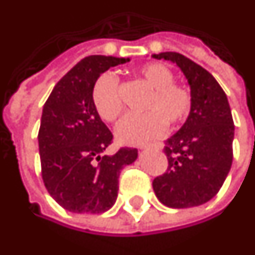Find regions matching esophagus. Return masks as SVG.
<instances>
[{
    "mask_svg": "<svg viewBox=\"0 0 255 255\" xmlns=\"http://www.w3.org/2000/svg\"><path fill=\"white\" fill-rule=\"evenodd\" d=\"M154 147V149H163V143H160V142H156V143H153V145H146V146H140V149H147V147Z\"/></svg>",
    "mask_w": 255,
    "mask_h": 255,
    "instance_id": "esophagus-1",
    "label": "esophagus"
}]
</instances>
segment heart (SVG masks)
Returning a JSON list of instances; mask_svg holds the SVG:
<instances>
[{
  "label": "heart",
  "instance_id": "1",
  "mask_svg": "<svg viewBox=\"0 0 255 255\" xmlns=\"http://www.w3.org/2000/svg\"><path fill=\"white\" fill-rule=\"evenodd\" d=\"M138 78L150 88L143 115H128L119 123L116 135L122 143L140 145L158 138L165 124L175 127L190 115L193 97L186 85L174 81V73L163 63H146L138 69ZM92 102L99 117L116 122L123 112L120 81L112 73L98 78L92 90Z\"/></svg>",
  "mask_w": 255,
  "mask_h": 255
}]
</instances>
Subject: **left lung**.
Here are the masks:
<instances>
[{
    "instance_id": "obj_1",
    "label": "left lung",
    "mask_w": 255,
    "mask_h": 255,
    "mask_svg": "<svg viewBox=\"0 0 255 255\" xmlns=\"http://www.w3.org/2000/svg\"><path fill=\"white\" fill-rule=\"evenodd\" d=\"M153 58L177 63L193 97L186 123L165 140L168 168L154 178L153 190L167 207L200 206L218 193L232 165L235 126L227 94L206 69L181 53Z\"/></svg>"
}]
</instances>
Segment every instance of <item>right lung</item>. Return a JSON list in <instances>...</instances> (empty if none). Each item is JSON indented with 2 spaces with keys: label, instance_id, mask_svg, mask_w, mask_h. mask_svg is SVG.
Returning a JSON list of instances; mask_svg holds the SVG:
<instances>
[{
  "label": "right lung",
  "instance_id": "1",
  "mask_svg": "<svg viewBox=\"0 0 255 255\" xmlns=\"http://www.w3.org/2000/svg\"><path fill=\"white\" fill-rule=\"evenodd\" d=\"M128 60L87 56L60 78L44 105L38 131L41 175L55 202L72 213L101 214L113 207L120 171L138 157L132 147L102 156L113 133L92 102L99 76Z\"/></svg>",
  "mask_w": 255,
  "mask_h": 255
}]
</instances>
